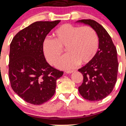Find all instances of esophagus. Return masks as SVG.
<instances>
[{"mask_svg": "<svg viewBox=\"0 0 126 126\" xmlns=\"http://www.w3.org/2000/svg\"><path fill=\"white\" fill-rule=\"evenodd\" d=\"M74 72V71H73V70L67 71H66V74H71V73H72Z\"/></svg>", "mask_w": 126, "mask_h": 126, "instance_id": "34e87169", "label": "esophagus"}]
</instances>
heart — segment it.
<instances>
[{
  "instance_id": "1",
  "label": "heart",
  "mask_w": 126,
  "mask_h": 126,
  "mask_svg": "<svg viewBox=\"0 0 126 126\" xmlns=\"http://www.w3.org/2000/svg\"><path fill=\"white\" fill-rule=\"evenodd\" d=\"M54 40L45 39L43 50L48 62L52 65L58 62L65 48L67 54L57 66L63 69L74 68L80 63L86 64L93 60L99 46L97 34L89 26L79 27L64 24L54 32Z\"/></svg>"
}]
</instances>
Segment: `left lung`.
I'll return each instance as SVG.
<instances>
[{"instance_id": "1", "label": "left lung", "mask_w": 126, "mask_h": 126, "mask_svg": "<svg viewBox=\"0 0 126 126\" xmlns=\"http://www.w3.org/2000/svg\"><path fill=\"white\" fill-rule=\"evenodd\" d=\"M77 23L91 26L99 38V49L94 57L78 69L83 77L79 92L86 100H102L111 92L117 81L119 67L117 50L107 31L96 21L83 19Z\"/></svg>"}]
</instances>
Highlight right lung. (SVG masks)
I'll list each match as a JSON object with an SVG mask.
<instances>
[{
	"mask_svg": "<svg viewBox=\"0 0 126 126\" xmlns=\"http://www.w3.org/2000/svg\"><path fill=\"white\" fill-rule=\"evenodd\" d=\"M60 20L36 21L20 31L10 46L9 78L11 87L27 103L40 105L55 94L56 81L63 72L45 58L43 43Z\"/></svg>",
	"mask_w": 126,
	"mask_h": 126,
	"instance_id": "1",
	"label": "right lung"
}]
</instances>
